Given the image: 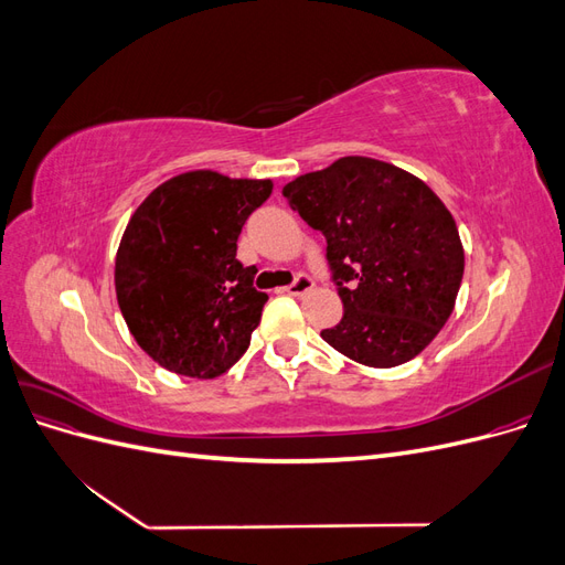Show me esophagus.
I'll return each instance as SVG.
<instances>
[{"label": "esophagus", "instance_id": "esophagus-1", "mask_svg": "<svg viewBox=\"0 0 565 565\" xmlns=\"http://www.w3.org/2000/svg\"><path fill=\"white\" fill-rule=\"evenodd\" d=\"M311 289H313V280L309 276H299L292 285L285 287V292L287 295H295V297H301L306 292H311Z\"/></svg>", "mask_w": 565, "mask_h": 565}]
</instances>
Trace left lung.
<instances>
[{"mask_svg":"<svg viewBox=\"0 0 565 565\" xmlns=\"http://www.w3.org/2000/svg\"><path fill=\"white\" fill-rule=\"evenodd\" d=\"M328 241L344 318L320 337L367 367L413 361L448 322L465 276L452 214L415 174L374 158H339L282 188Z\"/></svg>","mask_w":565,"mask_h":565,"instance_id":"1","label":"left lung"}]
</instances>
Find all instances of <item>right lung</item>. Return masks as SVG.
I'll return each instance as SVG.
<instances>
[{
  "instance_id": "add662e5",
  "label": "right lung",
  "mask_w": 565,
  "mask_h": 565,
  "mask_svg": "<svg viewBox=\"0 0 565 565\" xmlns=\"http://www.w3.org/2000/svg\"><path fill=\"white\" fill-rule=\"evenodd\" d=\"M270 191V179L195 169L160 183L131 214L115 256L117 303L164 370L214 380L247 351L268 295L252 287L254 266L235 259L237 235Z\"/></svg>"
}]
</instances>
